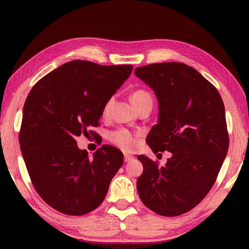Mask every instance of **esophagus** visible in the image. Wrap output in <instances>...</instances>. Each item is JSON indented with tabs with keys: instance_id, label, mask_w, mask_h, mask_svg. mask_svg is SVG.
<instances>
[{
	"instance_id": "34e87169",
	"label": "esophagus",
	"mask_w": 249,
	"mask_h": 249,
	"mask_svg": "<svg viewBox=\"0 0 249 249\" xmlns=\"http://www.w3.org/2000/svg\"><path fill=\"white\" fill-rule=\"evenodd\" d=\"M134 156L133 155H129V154H124V160L127 162V161H130V160H134Z\"/></svg>"
}]
</instances>
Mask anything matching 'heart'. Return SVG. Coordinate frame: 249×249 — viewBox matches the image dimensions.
<instances>
[{
  "label": "heart",
  "mask_w": 249,
  "mask_h": 249,
  "mask_svg": "<svg viewBox=\"0 0 249 249\" xmlns=\"http://www.w3.org/2000/svg\"><path fill=\"white\" fill-rule=\"evenodd\" d=\"M131 103L137 107L141 103H143L144 100H152L151 95L143 89H137L130 96ZM111 104H112V99H109L107 103H106L104 107V113H108V111L111 107ZM110 141L112 142L114 145L120 147L121 150L123 151H131L134 150L137 145V136L133 133H130L129 130L125 128H120L116 129L109 136Z\"/></svg>",
  "instance_id": "heart-1"
}]
</instances>
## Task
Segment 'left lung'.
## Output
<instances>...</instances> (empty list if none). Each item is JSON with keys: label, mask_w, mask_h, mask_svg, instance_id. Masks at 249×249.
Returning <instances> with one entry per match:
<instances>
[{"label": "left lung", "mask_w": 249, "mask_h": 249, "mask_svg": "<svg viewBox=\"0 0 249 249\" xmlns=\"http://www.w3.org/2000/svg\"><path fill=\"white\" fill-rule=\"evenodd\" d=\"M135 75L154 91L158 102L157 124L146 137L147 144L154 153H172L162 167L138 156L143 172L137 190L153 212L184 214L212 188L228 152L223 99L212 83L183 63L137 67Z\"/></svg>", "instance_id": "1"}]
</instances>
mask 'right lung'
<instances>
[{
	"label": "right lung",
	"instance_id": "1",
	"mask_svg": "<svg viewBox=\"0 0 249 249\" xmlns=\"http://www.w3.org/2000/svg\"><path fill=\"white\" fill-rule=\"evenodd\" d=\"M131 71V65L71 61L31 89L22 112L20 149L36 192L59 212L80 216L98 208L123 165V153L116 147L104 144L91 158L79 149L76 138L99 125L106 103Z\"/></svg>",
	"mask_w": 249,
	"mask_h": 249
}]
</instances>
